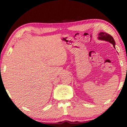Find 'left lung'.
<instances>
[{"instance_id":"obj_1","label":"left lung","mask_w":127,"mask_h":127,"mask_svg":"<svg viewBox=\"0 0 127 127\" xmlns=\"http://www.w3.org/2000/svg\"><path fill=\"white\" fill-rule=\"evenodd\" d=\"M98 39H100V40L109 41V42L111 43V44L113 45V47L115 48V40H114L113 36H111L110 34H108L107 33L103 32L99 33Z\"/></svg>"}]
</instances>
